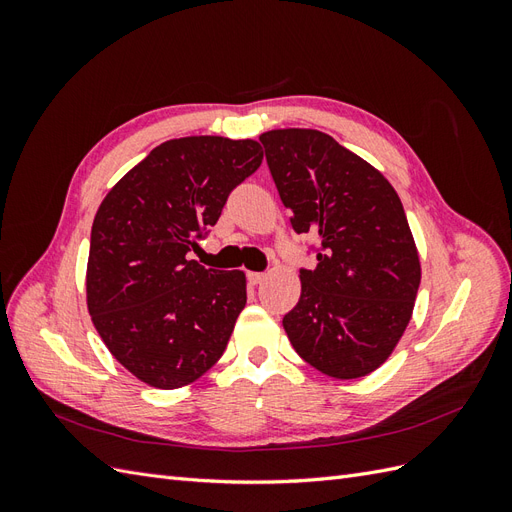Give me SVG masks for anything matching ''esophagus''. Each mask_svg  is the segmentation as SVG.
Instances as JSON below:
<instances>
[{"instance_id":"obj_1","label":"esophagus","mask_w":512,"mask_h":512,"mask_svg":"<svg viewBox=\"0 0 512 512\" xmlns=\"http://www.w3.org/2000/svg\"><path fill=\"white\" fill-rule=\"evenodd\" d=\"M265 277H267L265 273H256V271H250V273H247V282H250V284H254V286H256V284H260L262 280H265Z\"/></svg>"}]
</instances>
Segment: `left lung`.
<instances>
[{
  "label": "left lung",
  "mask_w": 512,
  "mask_h": 512,
  "mask_svg": "<svg viewBox=\"0 0 512 512\" xmlns=\"http://www.w3.org/2000/svg\"><path fill=\"white\" fill-rule=\"evenodd\" d=\"M260 143L292 228L320 245L284 331L324 376L363 378L393 354L421 284L404 205L378 168L329 134L269 130Z\"/></svg>",
  "instance_id": "left-lung-1"
}]
</instances>
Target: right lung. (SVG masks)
<instances>
[{
  "label": "right lung",
  "instance_id": "right-lung-1",
  "mask_svg": "<svg viewBox=\"0 0 512 512\" xmlns=\"http://www.w3.org/2000/svg\"><path fill=\"white\" fill-rule=\"evenodd\" d=\"M260 162L252 138H173L104 196L91 226L87 309L141 382L181 389L224 354L247 301L245 273L205 269L188 252Z\"/></svg>",
  "mask_w": 512,
  "mask_h": 512
}]
</instances>
